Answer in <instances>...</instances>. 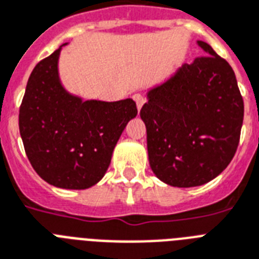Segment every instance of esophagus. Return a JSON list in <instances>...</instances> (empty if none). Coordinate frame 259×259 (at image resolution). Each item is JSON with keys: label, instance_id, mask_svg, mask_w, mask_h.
<instances>
[{"label": "esophagus", "instance_id": "esophagus-1", "mask_svg": "<svg viewBox=\"0 0 259 259\" xmlns=\"http://www.w3.org/2000/svg\"><path fill=\"white\" fill-rule=\"evenodd\" d=\"M134 100L136 101V105H138V109H142L143 104L146 103V96H143V95L140 94H135L134 95Z\"/></svg>", "mask_w": 259, "mask_h": 259}]
</instances>
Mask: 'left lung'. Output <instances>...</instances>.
I'll return each instance as SVG.
<instances>
[{"instance_id": "left-lung-1", "label": "left lung", "mask_w": 259, "mask_h": 259, "mask_svg": "<svg viewBox=\"0 0 259 259\" xmlns=\"http://www.w3.org/2000/svg\"><path fill=\"white\" fill-rule=\"evenodd\" d=\"M198 44L206 55L150 91L140 109L151 168L175 187H195L218 177L234 158L243 123L233 68L207 42Z\"/></svg>"}]
</instances>
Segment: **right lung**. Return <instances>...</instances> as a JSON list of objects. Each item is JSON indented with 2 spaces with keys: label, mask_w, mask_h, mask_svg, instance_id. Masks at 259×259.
I'll list each match as a JSON object with an SVG mask.
<instances>
[{
  "label": "right lung",
  "mask_w": 259,
  "mask_h": 259,
  "mask_svg": "<svg viewBox=\"0 0 259 259\" xmlns=\"http://www.w3.org/2000/svg\"><path fill=\"white\" fill-rule=\"evenodd\" d=\"M60 48L37 64L20 105L18 125L29 162L49 185L84 190L108 168L121 132L138 115L132 99L81 101L59 81Z\"/></svg>",
  "instance_id": "add662e5"
}]
</instances>
